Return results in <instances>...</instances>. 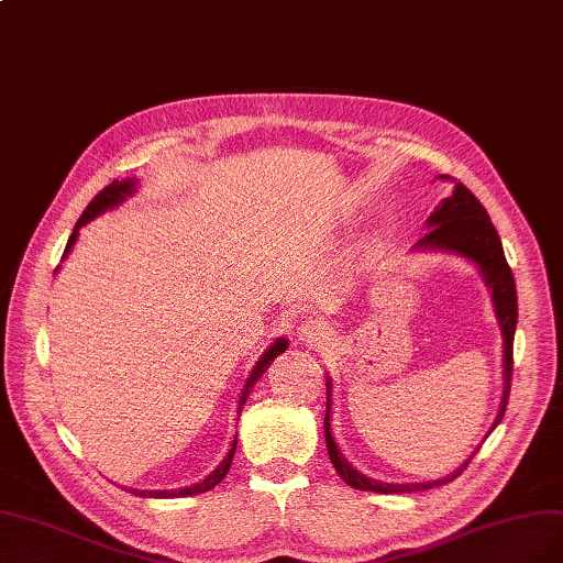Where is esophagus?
Listing matches in <instances>:
<instances>
[{
    "label": "esophagus",
    "mask_w": 563,
    "mask_h": 563,
    "mask_svg": "<svg viewBox=\"0 0 563 563\" xmlns=\"http://www.w3.org/2000/svg\"><path fill=\"white\" fill-rule=\"evenodd\" d=\"M331 328H328L325 321L317 319V317H309V319H302L298 325H296V338L305 344H325L328 340H331Z\"/></svg>",
    "instance_id": "obj_1"
}]
</instances>
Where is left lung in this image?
<instances>
[{"instance_id": "1", "label": "left lung", "mask_w": 563, "mask_h": 563, "mask_svg": "<svg viewBox=\"0 0 563 563\" xmlns=\"http://www.w3.org/2000/svg\"><path fill=\"white\" fill-rule=\"evenodd\" d=\"M415 251H438V254H454V256L466 258L479 269L484 284L489 288L496 321L503 335V389H500L503 394H500L496 419L489 429L492 433L500 423L503 415H506L510 379H512V342H515V328H517V288H515L512 269L506 261V254H503L498 232L487 214V209L479 205V200L473 196V192L463 184H454L452 196L440 200V205L433 209V214L426 219V235L415 244ZM325 396L328 400H325L323 433H325L328 456H331V463L335 466L338 475L354 489L375 492V494H410V492H426L433 487H442V484L456 479L477 452L475 450L454 473L440 479L415 482V484H391V482L373 479L363 475L361 471H356L340 452L338 442L333 440V431H331L333 379L328 373H325Z\"/></svg>"}]
</instances>
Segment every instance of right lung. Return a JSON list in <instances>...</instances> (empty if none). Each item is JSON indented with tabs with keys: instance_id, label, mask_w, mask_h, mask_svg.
Segmentation results:
<instances>
[{
	"instance_id": "1",
	"label": "right lung",
	"mask_w": 563,
	"mask_h": 563,
	"mask_svg": "<svg viewBox=\"0 0 563 563\" xmlns=\"http://www.w3.org/2000/svg\"><path fill=\"white\" fill-rule=\"evenodd\" d=\"M137 184H140V179H115V181H111L102 192H97V196L92 198V202L86 207V211L81 214V219H79V223L74 225V232H71V238H69V242H67V246H65V256H69V251L74 249V242H76V238H79V230L86 225V223H90L92 219H97V217H102L104 211H111V209H115L119 205H123L130 196H134V192H137ZM63 256V258H65ZM60 269V267H57ZM55 269V273H57ZM286 346H288V340L286 338H277L273 344H269L265 352H263V356L256 361V365H254V371H251V375H249V379H246V384H244V389H242V396H240V407H238V412H242V407H244V402H246V398H249V391L254 389V384L263 377V373L267 371L269 365H273V361L279 356V354H284L286 352ZM235 448H238V435H235V440L230 442V450H228V454H225V459L219 463V466L211 471L202 482H196V484H190V487H184V489H156V492H148V489H130L134 496H144V498H177V496H198V494H205V492H209V489H214L217 484L228 475V471H230V463H232V456H235Z\"/></svg>"
}]
</instances>
